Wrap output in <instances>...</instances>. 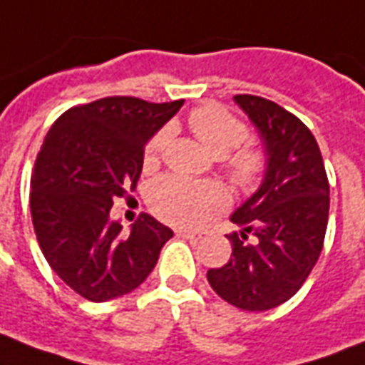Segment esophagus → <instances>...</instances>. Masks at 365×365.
<instances>
[{
  "mask_svg": "<svg viewBox=\"0 0 365 365\" xmlns=\"http://www.w3.org/2000/svg\"><path fill=\"white\" fill-rule=\"evenodd\" d=\"M175 236L183 237V240H199V237H201L197 232L185 230V228H175Z\"/></svg>",
  "mask_w": 365,
  "mask_h": 365,
  "instance_id": "34e87169",
  "label": "esophagus"
}]
</instances>
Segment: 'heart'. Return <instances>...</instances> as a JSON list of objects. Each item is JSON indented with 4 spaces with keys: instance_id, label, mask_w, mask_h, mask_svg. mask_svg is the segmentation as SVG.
<instances>
[{
    "instance_id": "1",
    "label": "heart",
    "mask_w": 365,
    "mask_h": 365,
    "mask_svg": "<svg viewBox=\"0 0 365 365\" xmlns=\"http://www.w3.org/2000/svg\"><path fill=\"white\" fill-rule=\"evenodd\" d=\"M190 128L199 137V141L215 156H220L232 178L237 183H253L263 170V158L253 148H240L228 155L232 148L240 147L247 137V128L240 118L217 104L201 106L190 114ZM172 139V128L166 125L156 131L145 150L147 164L158 160ZM226 203L224 191L215 183H193L166 175L150 187L148 205L164 220L183 226L203 222L212 210Z\"/></svg>"
}]
</instances>
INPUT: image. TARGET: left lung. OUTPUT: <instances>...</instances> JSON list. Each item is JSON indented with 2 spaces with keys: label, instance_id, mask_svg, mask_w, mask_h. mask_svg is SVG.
Here are the masks:
<instances>
[{
  "label": "left lung",
  "instance_id": "obj_1",
  "mask_svg": "<svg viewBox=\"0 0 365 365\" xmlns=\"http://www.w3.org/2000/svg\"><path fill=\"white\" fill-rule=\"evenodd\" d=\"M234 102L257 129L265 172L257 191L232 212L242 230L228 236L230 261L209 269L207 280L232 306L265 312L292 298L319 259L329 182L317 141L296 115L261 96L237 94Z\"/></svg>",
  "mask_w": 365,
  "mask_h": 365
}]
</instances>
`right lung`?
I'll use <instances>...</instances> for the list:
<instances>
[{
  "label": "right lung",
  "mask_w": 365,
  "mask_h": 365,
  "mask_svg": "<svg viewBox=\"0 0 365 365\" xmlns=\"http://www.w3.org/2000/svg\"><path fill=\"white\" fill-rule=\"evenodd\" d=\"M182 106L110 96L67 110L46 135L31 178L32 224L52 271L83 298L133 292L174 236L150 215L128 234L110 209L135 190L145 145Z\"/></svg>",
  "instance_id": "obj_1"
}]
</instances>
